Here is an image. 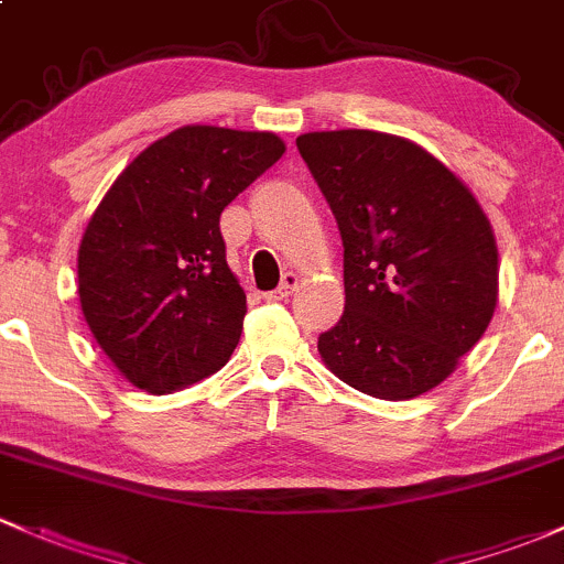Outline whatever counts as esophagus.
Listing matches in <instances>:
<instances>
[{
    "mask_svg": "<svg viewBox=\"0 0 564 564\" xmlns=\"http://www.w3.org/2000/svg\"><path fill=\"white\" fill-rule=\"evenodd\" d=\"M295 288H299V274L288 271V274L282 276L280 288L271 290V293H265V301H284V299H288V295H293Z\"/></svg>",
    "mask_w": 564,
    "mask_h": 564,
    "instance_id": "obj_1",
    "label": "esophagus"
}]
</instances>
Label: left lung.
<instances>
[{
	"mask_svg": "<svg viewBox=\"0 0 564 564\" xmlns=\"http://www.w3.org/2000/svg\"><path fill=\"white\" fill-rule=\"evenodd\" d=\"M295 144L344 241V314L319 336V357L381 401L433 390L498 306V245L481 204L411 139L341 129Z\"/></svg>",
	"mask_w": 564,
	"mask_h": 564,
	"instance_id": "8db88e82",
	"label": "left lung"
}]
</instances>
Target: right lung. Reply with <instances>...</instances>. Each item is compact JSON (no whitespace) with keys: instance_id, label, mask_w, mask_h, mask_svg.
I'll use <instances>...</instances> for the list:
<instances>
[{"instance_id":"obj_1","label":"right lung","mask_w":564,"mask_h":564,"mask_svg":"<svg viewBox=\"0 0 564 564\" xmlns=\"http://www.w3.org/2000/svg\"><path fill=\"white\" fill-rule=\"evenodd\" d=\"M282 153L271 131L183 126L144 148L96 207L77 252L83 317L139 390H183L234 355L247 295L220 215Z\"/></svg>"}]
</instances>
